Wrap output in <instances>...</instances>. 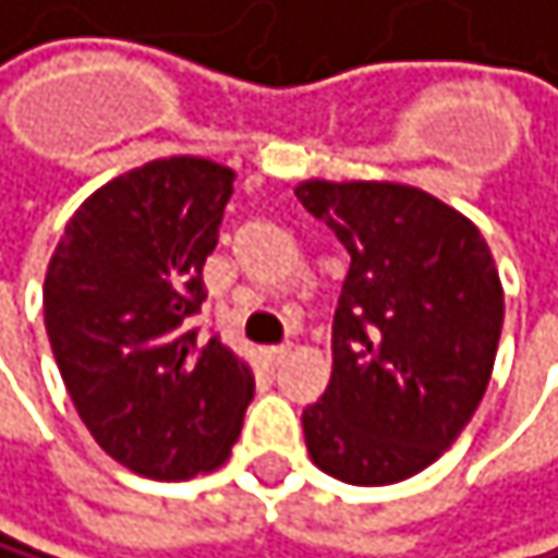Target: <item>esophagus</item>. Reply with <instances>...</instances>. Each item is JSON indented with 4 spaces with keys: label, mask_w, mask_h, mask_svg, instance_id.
<instances>
[{
    "label": "esophagus",
    "mask_w": 558,
    "mask_h": 558,
    "mask_svg": "<svg viewBox=\"0 0 558 558\" xmlns=\"http://www.w3.org/2000/svg\"><path fill=\"white\" fill-rule=\"evenodd\" d=\"M288 354H291V348H288V344H277V348H264V351H260L264 364H270V368H277V364H281Z\"/></svg>",
    "instance_id": "obj_1"
}]
</instances>
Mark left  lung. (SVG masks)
<instances>
[{"instance_id": "8db88e82", "label": "left lung", "mask_w": 558, "mask_h": 558, "mask_svg": "<svg viewBox=\"0 0 558 558\" xmlns=\"http://www.w3.org/2000/svg\"><path fill=\"white\" fill-rule=\"evenodd\" d=\"M311 217L351 254L331 381L304 409L311 462L351 485L428 469L472 422L502 335V281L478 227L418 186L304 180Z\"/></svg>"}]
</instances>
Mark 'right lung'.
I'll use <instances>...</instances> for the list:
<instances>
[{"instance_id": "right-lung-1", "label": "right lung", "mask_w": 558, "mask_h": 558, "mask_svg": "<svg viewBox=\"0 0 558 558\" xmlns=\"http://www.w3.org/2000/svg\"><path fill=\"white\" fill-rule=\"evenodd\" d=\"M230 194V167L149 160L83 201L46 270V335L83 425L157 482L220 469L254 398L247 361L186 331Z\"/></svg>"}]
</instances>
